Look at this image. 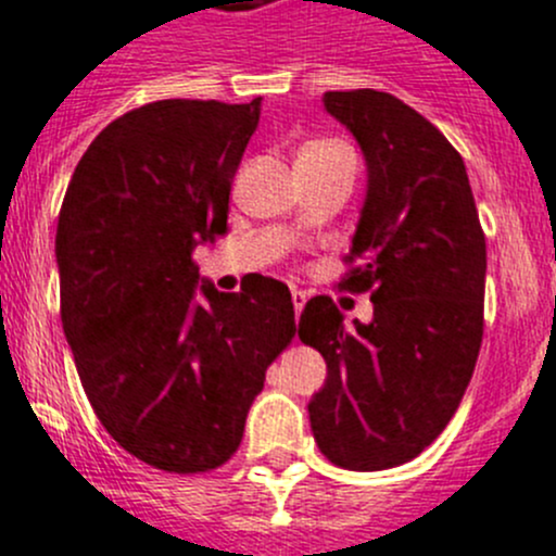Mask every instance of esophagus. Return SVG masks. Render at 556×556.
Segmentation results:
<instances>
[{
    "mask_svg": "<svg viewBox=\"0 0 556 556\" xmlns=\"http://www.w3.org/2000/svg\"><path fill=\"white\" fill-rule=\"evenodd\" d=\"M291 302H294V313H296V316H300V313H302V307H305V302H307V294H305V291H291Z\"/></svg>",
    "mask_w": 556,
    "mask_h": 556,
    "instance_id": "34e87169",
    "label": "esophagus"
}]
</instances>
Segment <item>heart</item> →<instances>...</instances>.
<instances>
[{
  "instance_id": "heart-1",
  "label": "heart",
  "mask_w": 556,
  "mask_h": 556,
  "mask_svg": "<svg viewBox=\"0 0 556 556\" xmlns=\"http://www.w3.org/2000/svg\"><path fill=\"white\" fill-rule=\"evenodd\" d=\"M332 148H340V142H311V146L302 148L300 153H318V151H332Z\"/></svg>"
}]
</instances>
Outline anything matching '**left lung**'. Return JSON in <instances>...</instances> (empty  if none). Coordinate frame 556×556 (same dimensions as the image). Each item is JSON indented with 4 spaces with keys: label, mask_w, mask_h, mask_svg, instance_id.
I'll return each instance as SVG.
<instances>
[{
    "label": "left lung",
    "mask_w": 556,
    "mask_h": 556,
    "mask_svg": "<svg viewBox=\"0 0 556 556\" xmlns=\"http://www.w3.org/2000/svg\"><path fill=\"white\" fill-rule=\"evenodd\" d=\"M324 108L354 131L367 162L340 286L370 294L372 321L345 327L313 296L300 340L327 362L311 400L318 448L345 470L419 457L457 414L483 338L486 238L457 148L387 91H327Z\"/></svg>",
    "instance_id": "left-lung-1"
}]
</instances>
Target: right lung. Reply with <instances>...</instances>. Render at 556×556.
I'll return each mask as SVG.
<instances>
[{
    "label": "right lung",
    "mask_w": 556,
    "mask_h": 556,
    "mask_svg": "<svg viewBox=\"0 0 556 556\" xmlns=\"http://www.w3.org/2000/svg\"><path fill=\"white\" fill-rule=\"evenodd\" d=\"M260 102L159 99L104 126L56 229L62 324L93 414L164 472L238 452L265 372L296 332L289 286H202L194 249L227 232L229 191Z\"/></svg>",
    "instance_id": "right-lung-1"
}]
</instances>
